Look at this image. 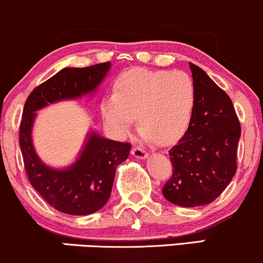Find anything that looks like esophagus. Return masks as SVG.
I'll use <instances>...</instances> for the list:
<instances>
[{
	"label": "esophagus",
	"instance_id": "1",
	"mask_svg": "<svg viewBox=\"0 0 263 263\" xmlns=\"http://www.w3.org/2000/svg\"><path fill=\"white\" fill-rule=\"evenodd\" d=\"M132 154H133V156H134L135 158H139V160H145V158H147L148 155H150L147 151H145L144 148H141V147H134L133 148Z\"/></svg>",
	"mask_w": 263,
	"mask_h": 263
}]
</instances>
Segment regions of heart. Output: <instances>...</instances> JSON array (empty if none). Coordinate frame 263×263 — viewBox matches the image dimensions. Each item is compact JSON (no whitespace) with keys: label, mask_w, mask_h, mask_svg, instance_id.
Masks as SVG:
<instances>
[{"label":"heart","mask_w":263,"mask_h":263,"mask_svg":"<svg viewBox=\"0 0 263 263\" xmlns=\"http://www.w3.org/2000/svg\"><path fill=\"white\" fill-rule=\"evenodd\" d=\"M196 92L187 74L134 68L119 77L116 93L101 105L106 125L123 137L137 115L144 140L172 144L186 132L195 108Z\"/></svg>","instance_id":"obj_1"}]
</instances>
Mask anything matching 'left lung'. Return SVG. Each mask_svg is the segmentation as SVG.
<instances>
[{
	"instance_id": "left-lung-1",
	"label": "left lung",
	"mask_w": 263,
	"mask_h": 263,
	"mask_svg": "<svg viewBox=\"0 0 263 263\" xmlns=\"http://www.w3.org/2000/svg\"><path fill=\"white\" fill-rule=\"evenodd\" d=\"M196 101L189 128L170 150L173 176L166 200L181 207L205 206L228 186L236 172L241 135L233 102L203 69L189 62Z\"/></svg>"
}]
</instances>
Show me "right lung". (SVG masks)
Instances as JSON below:
<instances>
[{
  "mask_svg": "<svg viewBox=\"0 0 263 263\" xmlns=\"http://www.w3.org/2000/svg\"><path fill=\"white\" fill-rule=\"evenodd\" d=\"M111 62L90 67H66L35 87L27 99L19 132V144L31 185L53 209L73 216L91 215L101 210L111 196L118 164L130 154L132 145L89 130L72 163L52 167L39 157L32 141L37 111L57 102L95 95Z\"/></svg>",
  "mask_w": 263,
  "mask_h": 263,
  "instance_id": "1",
  "label": "right lung"
}]
</instances>
